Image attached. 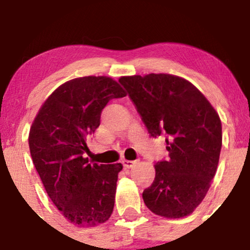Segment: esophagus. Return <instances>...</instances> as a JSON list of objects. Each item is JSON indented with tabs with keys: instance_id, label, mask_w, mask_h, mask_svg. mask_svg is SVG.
Returning <instances> with one entry per match:
<instances>
[{
	"instance_id": "esophagus-1",
	"label": "esophagus",
	"mask_w": 250,
	"mask_h": 250,
	"mask_svg": "<svg viewBox=\"0 0 250 250\" xmlns=\"http://www.w3.org/2000/svg\"><path fill=\"white\" fill-rule=\"evenodd\" d=\"M122 164H123V167H125V169H130V167H133L134 165L136 164V162H135V160H123Z\"/></svg>"
}]
</instances>
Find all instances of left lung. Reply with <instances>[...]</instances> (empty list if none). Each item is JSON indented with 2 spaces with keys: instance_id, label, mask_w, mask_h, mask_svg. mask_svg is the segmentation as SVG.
Instances as JSON below:
<instances>
[{
  "instance_id": "left-lung-1",
  "label": "left lung",
  "mask_w": 250,
  "mask_h": 250,
  "mask_svg": "<svg viewBox=\"0 0 250 250\" xmlns=\"http://www.w3.org/2000/svg\"><path fill=\"white\" fill-rule=\"evenodd\" d=\"M118 81L149 135H164L169 152V158L156 162V177L144 190V202L162 217L190 214L217 171L222 148L217 111L193 83L176 75H134Z\"/></svg>"
}]
</instances>
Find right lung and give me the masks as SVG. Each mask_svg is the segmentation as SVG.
Wrapping results in <instances>:
<instances>
[{
    "label": "right lung",
    "mask_w": 250,
    "mask_h": 250,
    "mask_svg": "<svg viewBox=\"0 0 250 250\" xmlns=\"http://www.w3.org/2000/svg\"><path fill=\"white\" fill-rule=\"evenodd\" d=\"M125 96L110 78L73 79L50 94L30 129L31 157L44 188L75 225L96 227L112 213L122 164H91L86 140L101 125L106 104Z\"/></svg>",
    "instance_id": "add662e5"
}]
</instances>
